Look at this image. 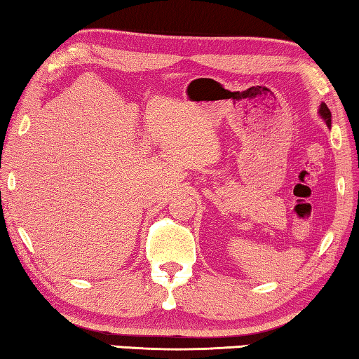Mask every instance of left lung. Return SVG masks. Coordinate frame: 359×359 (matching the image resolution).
<instances>
[{"label":"left lung","instance_id":"left-lung-1","mask_svg":"<svg viewBox=\"0 0 359 359\" xmlns=\"http://www.w3.org/2000/svg\"><path fill=\"white\" fill-rule=\"evenodd\" d=\"M318 113H320V116H322V118L325 119L326 126H328V128H331V111H330L328 107H326V104H322V105H320V110H318Z\"/></svg>","mask_w":359,"mask_h":359}]
</instances>
